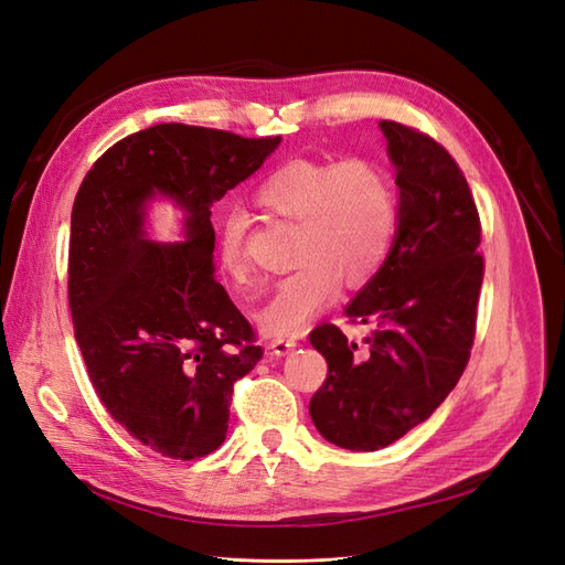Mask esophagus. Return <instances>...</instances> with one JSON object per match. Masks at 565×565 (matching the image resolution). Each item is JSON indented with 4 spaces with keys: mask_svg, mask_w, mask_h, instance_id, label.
Here are the masks:
<instances>
[{
    "mask_svg": "<svg viewBox=\"0 0 565 565\" xmlns=\"http://www.w3.org/2000/svg\"><path fill=\"white\" fill-rule=\"evenodd\" d=\"M295 347H297V340H295V338H276V340H270V352L276 354V356L289 354Z\"/></svg>",
    "mask_w": 565,
    "mask_h": 565,
    "instance_id": "1",
    "label": "esophagus"
}]
</instances>
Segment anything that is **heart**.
Here are the masks:
<instances>
[{"instance_id": "heart-1", "label": "heart", "mask_w": 565, "mask_h": 565, "mask_svg": "<svg viewBox=\"0 0 565 565\" xmlns=\"http://www.w3.org/2000/svg\"><path fill=\"white\" fill-rule=\"evenodd\" d=\"M254 202L297 221L295 273L282 278L256 313L268 334H297L340 295L342 280L359 287L385 266L399 227V202L383 166L371 159H292L270 171ZM247 223L225 216L218 256L227 276L247 278Z\"/></svg>"}]
</instances>
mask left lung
<instances>
[{
    "label": "left lung",
    "mask_w": 565,
    "mask_h": 565,
    "mask_svg": "<svg viewBox=\"0 0 565 565\" xmlns=\"http://www.w3.org/2000/svg\"><path fill=\"white\" fill-rule=\"evenodd\" d=\"M380 130L396 169L399 227L385 266L344 309L371 338L359 349L332 323L309 334L328 361L311 420L352 451L392 445L447 399L470 359L484 276L478 206L459 163L416 128L380 120Z\"/></svg>",
    "instance_id": "obj_1"
}]
</instances>
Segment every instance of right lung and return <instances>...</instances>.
<instances>
[{
	"mask_svg": "<svg viewBox=\"0 0 565 565\" xmlns=\"http://www.w3.org/2000/svg\"><path fill=\"white\" fill-rule=\"evenodd\" d=\"M280 137L159 124L116 142L75 194L68 303L99 402L128 435L180 461L216 451L233 385L264 349L213 278L211 204L247 180ZM157 193L186 211V242L143 231Z\"/></svg>",
	"mask_w": 565,
	"mask_h": 565,
	"instance_id": "obj_1",
	"label": "right lung"
}]
</instances>
